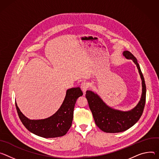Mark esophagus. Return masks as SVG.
Instances as JSON below:
<instances>
[{
	"label": "esophagus",
	"instance_id": "obj_1",
	"mask_svg": "<svg viewBox=\"0 0 159 159\" xmlns=\"http://www.w3.org/2000/svg\"><path fill=\"white\" fill-rule=\"evenodd\" d=\"M80 87H81V89L82 90L83 92L84 93H85L86 91L88 90V89H89V83H88L87 82L84 81V82H83V83L81 84Z\"/></svg>",
	"mask_w": 159,
	"mask_h": 159
}]
</instances>
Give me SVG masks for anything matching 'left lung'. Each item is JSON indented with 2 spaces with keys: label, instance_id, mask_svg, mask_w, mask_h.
I'll use <instances>...</instances> for the list:
<instances>
[{
  "label": "left lung",
  "instance_id": "8db88e82",
  "mask_svg": "<svg viewBox=\"0 0 159 159\" xmlns=\"http://www.w3.org/2000/svg\"><path fill=\"white\" fill-rule=\"evenodd\" d=\"M123 56L128 59H131L136 65L142 81V97L134 108L126 112L116 110L108 106L97 93L90 90L86 92V98L96 125L102 131L106 133H120L129 129L142 116L145 105L146 84L137 59L129 51H125Z\"/></svg>",
  "mask_w": 159,
  "mask_h": 159
}]
</instances>
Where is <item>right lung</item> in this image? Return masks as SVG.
I'll list each match as a JSON object with an SVG mask.
<instances>
[{
	"label": "right lung",
	"mask_w": 159,
	"mask_h": 159,
	"mask_svg": "<svg viewBox=\"0 0 159 159\" xmlns=\"http://www.w3.org/2000/svg\"><path fill=\"white\" fill-rule=\"evenodd\" d=\"M82 95L80 87L68 89L59 110L54 115L44 119H30L21 112L16 102V107L23 125L32 133L45 138L60 137L65 135L71 126L76 102Z\"/></svg>",
	"instance_id": "right-lung-1"
}]
</instances>
